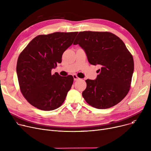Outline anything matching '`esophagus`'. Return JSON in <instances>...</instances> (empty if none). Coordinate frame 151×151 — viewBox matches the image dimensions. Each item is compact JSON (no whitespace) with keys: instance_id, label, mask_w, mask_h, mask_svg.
<instances>
[{"instance_id":"obj_1","label":"esophagus","mask_w":151,"mask_h":151,"mask_svg":"<svg viewBox=\"0 0 151 151\" xmlns=\"http://www.w3.org/2000/svg\"><path fill=\"white\" fill-rule=\"evenodd\" d=\"M73 79H74V80L75 81H77V80H79V79H80V78H79L76 75H73Z\"/></svg>"}]
</instances>
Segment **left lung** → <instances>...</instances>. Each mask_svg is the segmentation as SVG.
I'll list each match as a JSON object with an SVG mask.
<instances>
[{"mask_svg":"<svg viewBox=\"0 0 151 151\" xmlns=\"http://www.w3.org/2000/svg\"><path fill=\"white\" fill-rule=\"evenodd\" d=\"M79 45L92 65H99L97 78L86 80L82 96L91 106L106 109L119 104L128 93L134 70L132 54L124 43L108 32H79L73 45Z\"/></svg>","mask_w":151,"mask_h":151,"instance_id":"1","label":"left lung"}]
</instances>
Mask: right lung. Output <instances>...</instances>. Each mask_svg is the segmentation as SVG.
<instances>
[{
  "mask_svg": "<svg viewBox=\"0 0 151 151\" xmlns=\"http://www.w3.org/2000/svg\"><path fill=\"white\" fill-rule=\"evenodd\" d=\"M78 32H54L35 37L19 54L17 73L23 96L43 111L58 108L73 83L71 75L61 76L51 70L61 63L62 54Z\"/></svg>",
  "mask_w": 151,
  "mask_h": 151,
  "instance_id": "add662e5",
  "label": "right lung"
}]
</instances>
